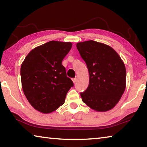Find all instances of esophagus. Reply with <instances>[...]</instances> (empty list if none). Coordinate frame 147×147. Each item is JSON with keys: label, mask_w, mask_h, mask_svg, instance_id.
<instances>
[{"label": "esophagus", "mask_w": 147, "mask_h": 147, "mask_svg": "<svg viewBox=\"0 0 147 147\" xmlns=\"http://www.w3.org/2000/svg\"><path fill=\"white\" fill-rule=\"evenodd\" d=\"M73 82L74 84H75L76 82V78H73Z\"/></svg>", "instance_id": "1"}]
</instances>
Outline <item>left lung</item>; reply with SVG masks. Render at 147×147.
<instances>
[{
  "label": "left lung",
  "mask_w": 147,
  "mask_h": 147,
  "mask_svg": "<svg viewBox=\"0 0 147 147\" xmlns=\"http://www.w3.org/2000/svg\"><path fill=\"white\" fill-rule=\"evenodd\" d=\"M76 47L89 74L88 88L80 93L82 100L95 111L112 109L126 88L124 62L115 50L104 43L90 40L78 43Z\"/></svg>",
  "instance_id": "obj_1"
}]
</instances>
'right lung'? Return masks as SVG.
<instances>
[{
    "label": "right lung",
    "instance_id": "add662e5",
    "mask_svg": "<svg viewBox=\"0 0 147 147\" xmlns=\"http://www.w3.org/2000/svg\"><path fill=\"white\" fill-rule=\"evenodd\" d=\"M71 47V42H47L30 52L22 63V88L36 110L49 113L65 102L74 84L61 62Z\"/></svg>",
    "mask_w": 147,
    "mask_h": 147
}]
</instances>
